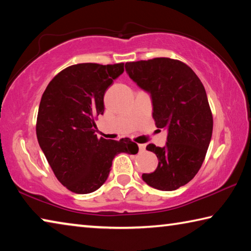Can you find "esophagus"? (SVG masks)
<instances>
[{"label": "esophagus", "mask_w": 251, "mask_h": 251, "mask_svg": "<svg viewBox=\"0 0 251 251\" xmlns=\"http://www.w3.org/2000/svg\"><path fill=\"white\" fill-rule=\"evenodd\" d=\"M138 148H139V151H145V150H146V145H145V144H139V145H138Z\"/></svg>", "instance_id": "esophagus-1"}]
</instances>
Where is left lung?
Masks as SVG:
<instances>
[{
  "label": "left lung",
  "instance_id": "left-lung-1",
  "mask_svg": "<svg viewBox=\"0 0 251 251\" xmlns=\"http://www.w3.org/2000/svg\"><path fill=\"white\" fill-rule=\"evenodd\" d=\"M125 69L152 103V118L168 131L164 147L147 145L158 166L143 180L152 188L172 192L186 185L201 169L212 134V114L201 79L178 59L157 57L128 62Z\"/></svg>",
  "mask_w": 251,
  "mask_h": 251
}]
</instances>
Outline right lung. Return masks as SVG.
Masks as SVG:
<instances>
[{
	"mask_svg": "<svg viewBox=\"0 0 251 251\" xmlns=\"http://www.w3.org/2000/svg\"><path fill=\"white\" fill-rule=\"evenodd\" d=\"M124 72V63H82L55 76L41 99L36 136L54 175L75 194L95 192L107 179L120 152L135 155L129 138L110 141L96 135L95 118L104 114V94Z\"/></svg>",
	"mask_w": 251,
	"mask_h": 251,
	"instance_id": "right-lung-1",
	"label": "right lung"
}]
</instances>
